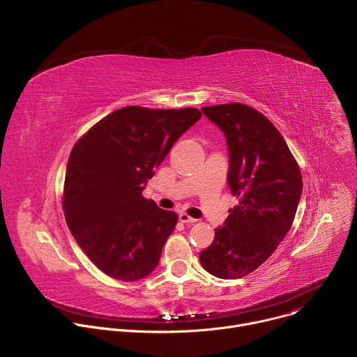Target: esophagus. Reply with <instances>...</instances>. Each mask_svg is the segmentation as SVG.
<instances>
[{"label":"esophagus","mask_w":357,"mask_h":357,"mask_svg":"<svg viewBox=\"0 0 357 357\" xmlns=\"http://www.w3.org/2000/svg\"><path fill=\"white\" fill-rule=\"evenodd\" d=\"M179 220H181L182 223H195V222H196V219L190 218V216L186 215V213H181V215H179Z\"/></svg>","instance_id":"esophagus-1"}]
</instances>
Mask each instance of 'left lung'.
<instances>
[{
    "label": "left lung",
    "instance_id": "left-lung-1",
    "mask_svg": "<svg viewBox=\"0 0 357 357\" xmlns=\"http://www.w3.org/2000/svg\"><path fill=\"white\" fill-rule=\"evenodd\" d=\"M202 113L226 137L227 183L238 203L199 260L209 274L236 280L259 268L287 236L302 176L285 139L260 112L230 103L203 107Z\"/></svg>",
    "mask_w": 357,
    "mask_h": 357
}]
</instances>
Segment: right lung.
Wrapping results in <instances>:
<instances>
[{"instance_id":"add662e5","label":"right lung","mask_w":357,"mask_h":357,"mask_svg":"<svg viewBox=\"0 0 357 357\" xmlns=\"http://www.w3.org/2000/svg\"><path fill=\"white\" fill-rule=\"evenodd\" d=\"M200 117L197 109L128 106L100 120L75 144L65 176V219L105 274L130 282L157 268L178 215L146 200L142 190Z\"/></svg>"}]
</instances>
